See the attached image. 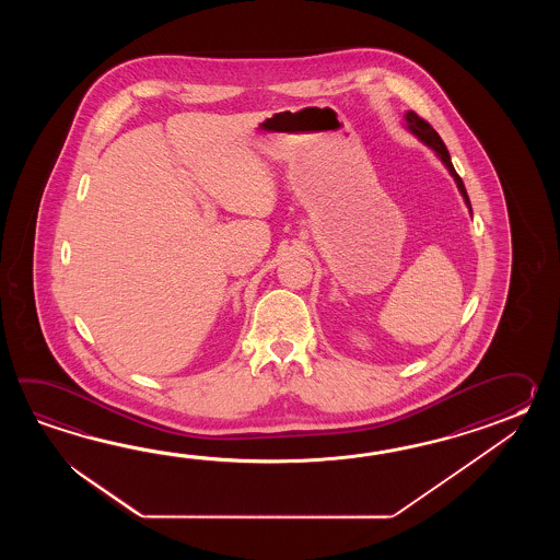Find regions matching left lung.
I'll list each match as a JSON object with an SVG mask.
<instances>
[{"label":"left lung","instance_id":"1","mask_svg":"<svg viewBox=\"0 0 560 560\" xmlns=\"http://www.w3.org/2000/svg\"><path fill=\"white\" fill-rule=\"evenodd\" d=\"M406 124H408V130L412 131L415 136H418L422 142L430 145L439 158H441L442 162H444V166L448 167V172L453 174V178L456 179V186H458V190L460 194L465 196V202L468 208H470V200H468V194H466L465 184H463V179L460 176L456 174V170H454L453 162H451V154H448V150H446V145L442 142L441 136H439V131L434 130L432 126H430L427 119L420 118L417 112H408L405 116ZM470 214H472V210H470Z\"/></svg>","mask_w":560,"mask_h":560}]
</instances>
